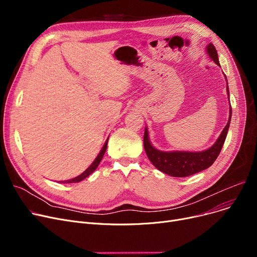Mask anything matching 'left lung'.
<instances>
[{"mask_svg":"<svg viewBox=\"0 0 257 257\" xmlns=\"http://www.w3.org/2000/svg\"><path fill=\"white\" fill-rule=\"evenodd\" d=\"M207 54L214 60L216 64L220 66L217 51L212 43H209L207 45ZM227 93L229 96L228 86H227ZM230 119H231V107H230V115H229L228 122L222 131L217 142L210 148L200 153L160 152V150L156 149L152 144H150L149 138H148V132H147V128H145L144 138H143L145 153L148 159L150 160V162L154 164V166L157 169L170 176L186 177L189 175H193L195 173H198L210 167V166H212L214 162L217 160L218 156L220 155L221 149L226 139V136H227V132L230 124Z\"/></svg>","mask_w":257,"mask_h":257,"instance_id":"8db88e82","label":"left lung"}]
</instances>
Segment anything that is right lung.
Here are the masks:
<instances>
[{"instance_id":"obj_1","label":"right lung","mask_w":257,"mask_h":257,"mask_svg":"<svg viewBox=\"0 0 257 257\" xmlns=\"http://www.w3.org/2000/svg\"><path fill=\"white\" fill-rule=\"evenodd\" d=\"M108 140H109V138H108ZM108 140L105 141V143H104L102 149L100 150L99 155L96 157V159L94 160V162H93L91 165H90V167H88L81 175H79V176H77V177H74V178H72V179H69V180H64V182H62V183H65V184L79 183V182H81V180H83L84 178H86L87 176H89L90 174H91V173L97 168L98 164L100 163V161H101V159H102V157H103V155H104V153H105V149H107V145H108Z\"/></svg>"}]
</instances>
